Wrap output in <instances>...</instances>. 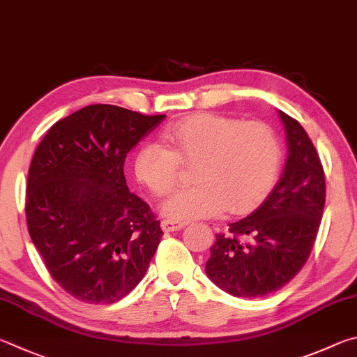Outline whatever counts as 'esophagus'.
<instances>
[{"instance_id":"1","label":"esophagus","mask_w":357,"mask_h":357,"mask_svg":"<svg viewBox=\"0 0 357 357\" xmlns=\"http://www.w3.org/2000/svg\"><path fill=\"white\" fill-rule=\"evenodd\" d=\"M186 221H175V220H165L161 221V229L165 232H174V230H180L186 226Z\"/></svg>"}]
</instances>
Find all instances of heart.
I'll use <instances>...</instances> for the list:
<instances>
[{
  "label": "heart",
  "mask_w": 357,
  "mask_h": 357,
  "mask_svg": "<svg viewBox=\"0 0 357 357\" xmlns=\"http://www.w3.org/2000/svg\"><path fill=\"white\" fill-rule=\"evenodd\" d=\"M171 149L146 142L136 150V178L156 196L177 186L182 165L195 169L196 186L180 190L162 204L174 220L246 213L276 185L282 165V144L264 122H241L210 112L190 116L166 128Z\"/></svg>",
  "instance_id": "b5f03b06"
}]
</instances>
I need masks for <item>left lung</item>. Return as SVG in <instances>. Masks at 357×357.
Segmentation results:
<instances>
[{
  "mask_svg": "<svg viewBox=\"0 0 357 357\" xmlns=\"http://www.w3.org/2000/svg\"><path fill=\"white\" fill-rule=\"evenodd\" d=\"M289 156L284 174L260 207L218 234L207 276L238 298L278 291L301 271L320 229L326 182L314 142L296 119L279 111Z\"/></svg>",
  "mask_w": 357,
  "mask_h": 357,
  "instance_id": "obj_1",
  "label": "left lung"
}]
</instances>
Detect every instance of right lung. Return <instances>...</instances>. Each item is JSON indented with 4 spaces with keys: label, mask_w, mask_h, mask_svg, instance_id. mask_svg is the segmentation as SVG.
<instances>
[{
    "label": "right lung",
    "mask_w": 357,
    "mask_h": 357,
    "mask_svg": "<svg viewBox=\"0 0 357 357\" xmlns=\"http://www.w3.org/2000/svg\"><path fill=\"white\" fill-rule=\"evenodd\" d=\"M165 117L89 105L56 122L34 152L28 232L50 276L79 301L127 296L160 245V220L130 192L123 162Z\"/></svg>",
    "instance_id": "obj_1"
}]
</instances>
